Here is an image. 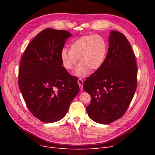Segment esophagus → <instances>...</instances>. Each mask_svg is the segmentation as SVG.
Returning a JSON list of instances; mask_svg holds the SVG:
<instances>
[{"instance_id":"esophagus-1","label":"esophagus","mask_w":155,"mask_h":155,"mask_svg":"<svg viewBox=\"0 0 155 155\" xmlns=\"http://www.w3.org/2000/svg\"><path fill=\"white\" fill-rule=\"evenodd\" d=\"M78 83L79 84V87H80V89L81 91L83 90V81L82 79H79L78 80Z\"/></svg>"}]
</instances>
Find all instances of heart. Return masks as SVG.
Here are the masks:
<instances>
[{
  "label": "heart",
  "instance_id": "b5f03b06",
  "mask_svg": "<svg viewBox=\"0 0 155 155\" xmlns=\"http://www.w3.org/2000/svg\"><path fill=\"white\" fill-rule=\"evenodd\" d=\"M107 45L104 39L98 35H86L79 38L70 45L68 50L63 48L61 58L65 68L71 70L79 64L74 74L78 77L86 76L92 70L99 68L105 58Z\"/></svg>",
  "mask_w": 155,
  "mask_h": 155
}]
</instances>
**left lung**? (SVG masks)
Instances as JSON below:
<instances>
[{
	"label": "left lung",
	"instance_id": "8db88e82",
	"mask_svg": "<svg viewBox=\"0 0 155 155\" xmlns=\"http://www.w3.org/2000/svg\"><path fill=\"white\" fill-rule=\"evenodd\" d=\"M109 43L104 63L83 85L91 96L86 107L88 115L101 124H110L125 114L137 86V65L129 42L124 34L113 30Z\"/></svg>",
	"mask_w": 155,
	"mask_h": 155
}]
</instances>
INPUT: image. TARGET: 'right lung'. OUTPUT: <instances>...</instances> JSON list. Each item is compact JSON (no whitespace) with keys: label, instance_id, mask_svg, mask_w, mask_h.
<instances>
[{"label":"right lung","instance_id":"add662e5","mask_svg":"<svg viewBox=\"0 0 155 155\" xmlns=\"http://www.w3.org/2000/svg\"><path fill=\"white\" fill-rule=\"evenodd\" d=\"M72 35L46 28L37 34L23 54L18 68V87L28 109L45 123L66 115L79 91L78 78L62 66L61 53Z\"/></svg>","mask_w":155,"mask_h":155}]
</instances>
